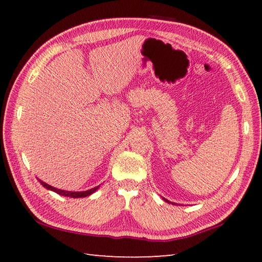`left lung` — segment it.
Masks as SVG:
<instances>
[{
    "mask_svg": "<svg viewBox=\"0 0 262 262\" xmlns=\"http://www.w3.org/2000/svg\"><path fill=\"white\" fill-rule=\"evenodd\" d=\"M164 200H165V202H168V203H169V200H166V199H164ZM171 204H172V203H171Z\"/></svg>",
    "mask_w": 262,
    "mask_h": 262,
    "instance_id": "left-lung-1",
    "label": "left lung"
}]
</instances>
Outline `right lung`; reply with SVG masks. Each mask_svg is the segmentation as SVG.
<instances>
[{"label": "right lung", "mask_w": 262, "mask_h": 262, "mask_svg": "<svg viewBox=\"0 0 262 262\" xmlns=\"http://www.w3.org/2000/svg\"><path fill=\"white\" fill-rule=\"evenodd\" d=\"M40 181V183L41 185L45 187V188H47V189H49V190H53V191H55L56 193H59V194H62V196H66V197H71V198H81V197H86V196H89V194H91V193H93L94 191L97 190V189L99 188V187H97V188H93V189H90V190H86V191H81V192H75V191H65V190H60V189H56V188H54V187H52V186H49V185H47V183H45L43 181H41V180H39Z\"/></svg>", "instance_id": "obj_1"}]
</instances>
